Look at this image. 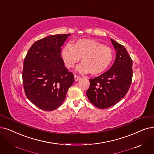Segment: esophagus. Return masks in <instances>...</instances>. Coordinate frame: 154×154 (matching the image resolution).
<instances>
[{
	"instance_id": "1",
	"label": "esophagus",
	"mask_w": 154,
	"mask_h": 154,
	"mask_svg": "<svg viewBox=\"0 0 154 154\" xmlns=\"http://www.w3.org/2000/svg\"><path fill=\"white\" fill-rule=\"evenodd\" d=\"M74 79H75V81H80V80L81 79V77H79V76H77V75H74Z\"/></svg>"
}]
</instances>
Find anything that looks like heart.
<instances>
[{
	"label": "heart",
	"instance_id": "1",
	"mask_svg": "<svg viewBox=\"0 0 154 154\" xmlns=\"http://www.w3.org/2000/svg\"><path fill=\"white\" fill-rule=\"evenodd\" d=\"M62 57L66 67L73 68L81 58L77 70L91 74L101 73L108 69L113 60V51L92 39H80L72 45L66 44L62 50Z\"/></svg>",
	"mask_w": 154,
	"mask_h": 154
}]
</instances>
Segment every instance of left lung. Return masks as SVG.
Returning <instances> with one entry per match:
<instances>
[{
	"label": "left lung",
	"mask_w": 154,
	"mask_h": 154,
	"mask_svg": "<svg viewBox=\"0 0 154 154\" xmlns=\"http://www.w3.org/2000/svg\"><path fill=\"white\" fill-rule=\"evenodd\" d=\"M116 51V59L111 67L102 75L90 79L87 96L91 103L100 109L115 105L128 91L132 75V60L126 48L111 39Z\"/></svg>",
	"instance_id": "left-lung-1"
}]
</instances>
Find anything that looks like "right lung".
Wrapping results in <instances>:
<instances>
[{"label":"right lung","instance_id":"1","mask_svg":"<svg viewBox=\"0 0 154 154\" xmlns=\"http://www.w3.org/2000/svg\"><path fill=\"white\" fill-rule=\"evenodd\" d=\"M70 35H51L38 40L24 58L23 82L26 96L42 110L53 111L60 106L74 82L60 54V47Z\"/></svg>","mask_w":154,"mask_h":154}]
</instances>
